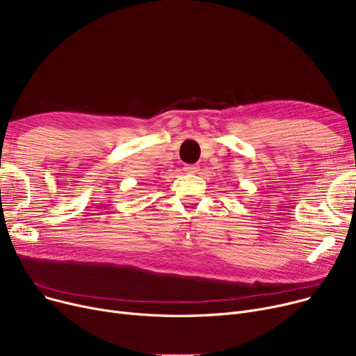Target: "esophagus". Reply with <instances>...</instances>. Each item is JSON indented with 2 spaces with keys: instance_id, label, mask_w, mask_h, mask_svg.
<instances>
[{
  "instance_id": "1",
  "label": "esophagus",
  "mask_w": 356,
  "mask_h": 356,
  "mask_svg": "<svg viewBox=\"0 0 356 356\" xmlns=\"http://www.w3.org/2000/svg\"><path fill=\"white\" fill-rule=\"evenodd\" d=\"M183 168H184V172H186V173H192V175H195V173H197V172H199V168H200V167H199V165H196V164H186Z\"/></svg>"
}]
</instances>
